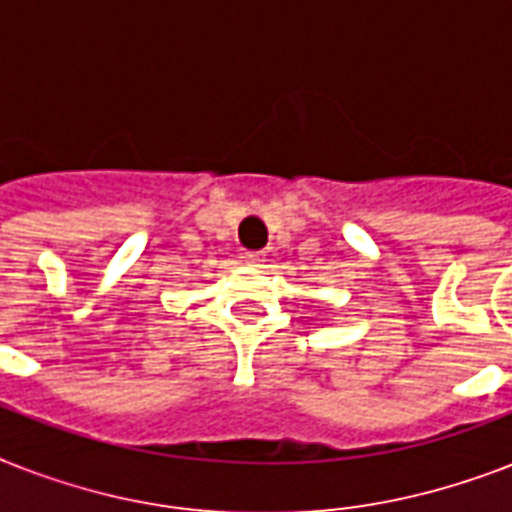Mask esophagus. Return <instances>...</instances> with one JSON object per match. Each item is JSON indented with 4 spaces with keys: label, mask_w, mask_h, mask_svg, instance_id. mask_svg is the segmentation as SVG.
I'll list each match as a JSON object with an SVG mask.
<instances>
[{
    "label": "esophagus",
    "mask_w": 512,
    "mask_h": 512,
    "mask_svg": "<svg viewBox=\"0 0 512 512\" xmlns=\"http://www.w3.org/2000/svg\"><path fill=\"white\" fill-rule=\"evenodd\" d=\"M244 263H247V265H263L265 255H263V252H244Z\"/></svg>",
    "instance_id": "esophagus-1"
}]
</instances>
